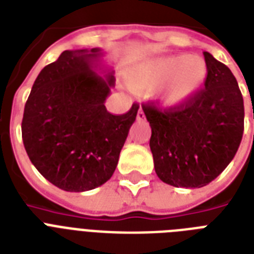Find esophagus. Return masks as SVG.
I'll return each mask as SVG.
<instances>
[{
    "mask_svg": "<svg viewBox=\"0 0 254 254\" xmlns=\"http://www.w3.org/2000/svg\"><path fill=\"white\" fill-rule=\"evenodd\" d=\"M144 118H145V115H144V113H143V109H141V107H139V111H137L136 119H137V121H143Z\"/></svg>",
    "mask_w": 254,
    "mask_h": 254,
    "instance_id": "34e87169",
    "label": "esophagus"
}]
</instances>
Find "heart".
Segmentation results:
<instances>
[{"mask_svg": "<svg viewBox=\"0 0 254 254\" xmlns=\"http://www.w3.org/2000/svg\"><path fill=\"white\" fill-rule=\"evenodd\" d=\"M207 64L196 55H172L153 59L128 73L127 82L133 90L160 88V102L172 109L186 103L207 80Z\"/></svg>", "mask_w": 254, "mask_h": 254, "instance_id": "obj_1", "label": "heart"}]
</instances>
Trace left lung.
Here are the masks:
<instances>
[{"label":"left lung","instance_id":"8db88e82","mask_svg":"<svg viewBox=\"0 0 254 254\" xmlns=\"http://www.w3.org/2000/svg\"><path fill=\"white\" fill-rule=\"evenodd\" d=\"M203 55L208 69L204 89L166 111L143 106L156 174L176 188L214 181L235 157L244 132V101L236 78L212 55Z\"/></svg>","mask_w":254,"mask_h":254}]
</instances>
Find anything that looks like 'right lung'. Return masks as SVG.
Listing matches in <instances>:
<instances>
[{
	"label": "right lung",
	"mask_w": 254,
	"mask_h": 254,
	"mask_svg": "<svg viewBox=\"0 0 254 254\" xmlns=\"http://www.w3.org/2000/svg\"><path fill=\"white\" fill-rule=\"evenodd\" d=\"M103 56L101 48L64 51L40 70L24 106V149L38 172L65 191L110 180L136 119V103L123 115L106 110L115 77Z\"/></svg>",
	"instance_id": "obj_1"
}]
</instances>
